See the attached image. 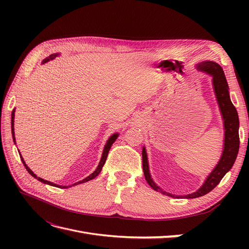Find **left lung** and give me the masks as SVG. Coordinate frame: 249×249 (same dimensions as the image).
<instances>
[{"label":"left lung","instance_id":"8db88e82","mask_svg":"<svg viewBox=\"0 0 249 249\" xmlns=\"http://www.w3.org/2000/svg\"><path fill=\"white\" fill-rule=\"evenodd\" d=\"M59 55H60L59 53H56V54H52V55H50V56H49V57H47L46 59H43L42 64L49 62L50 60L55 59V58H56L57 56H59ZM14 112H16V109H13V111H12V114H11V131H12V138H13V141H14V143H16V137H14ZM117 137H118V134H114V135H112V136L109 138V140L107 141L106 145H105V148H104V152H103V156H102L101 162H100V164H99V166H97V168L95 169V171H94L93 173H91V175H90L89 177H87L86 178L80 180V182H78V183H76V184H73V186H74V185H78V184H82V183L88 182V180L94 178L97 175H99V173H100V172H101V170H102V168H103V166H104L105 162H106V159H107V156H108L109 150H110V148H111V146H112L113 143H114V141L117 139ZM18 153H19V150H18ZM19 157H20V160H21L22 164H24V166H25V168L27 169V171H28V172L30 173V175H31L34 178H37V179L39 180V182H41V183H43V184L50 185V186H54V187H58V188H67V186H60V185H57V184H54V183L50 182V180L43 179V178H39V177H37V176L35 175V173L28 167V165L26 164V162H25V160H24V158L21 157L20 153H19ZM143 172H144V177H145V179H146L147 184H148L150 187H152L154 190H155V188H157V189H160V188L158 187V186L155 184V182L153 180L152 177H150V172H149V167H148V163H147V161H146V163L144 164V167H143Z\"/></svg>","mask_w":249,"mask_h":249}]
</instances>
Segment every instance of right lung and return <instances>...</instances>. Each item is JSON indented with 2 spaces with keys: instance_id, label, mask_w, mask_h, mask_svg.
Segmentation results:
<instances>
[{
  "instance_id": "add662e5",
  "label": "right lung",
  "mask_w": 249,
  "mask_h": 249,
  "mask_svg": "<svg viewBox=\"0 0 249 249\" xmlns=\"http://www.w3.org/2000/svg\"><path fill=\"white\" fill-rule=\"evenodd\" d=\"M196 69L200 71L206 72L210 76L213 77V86L214 91L217 97L218 105L222 114L223 118V125H224V145H223V152L219 162L215 166L213 171L210 173L209 177L206 178L205 183L199 188V189L191 193L186 196H175V195L167 193L168 196L171 197H178V198H196L202 196L210 191H212L214 188L220 183L222 178L225 176L231 167L233 163L236 161V158L239 152V145H240V139H239V117L236 108L233 107L232 103L230 99V92H229V85L227 79H225L223 70L219 64L213 61H202L196 65ZM147 161V155L145 147L142 149V165L144 167V164ZM148 163V161H147ZM156 191H161L163 194H166V192H163L161 189H157Z\"/></svg>"
}]
</instances>
